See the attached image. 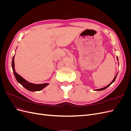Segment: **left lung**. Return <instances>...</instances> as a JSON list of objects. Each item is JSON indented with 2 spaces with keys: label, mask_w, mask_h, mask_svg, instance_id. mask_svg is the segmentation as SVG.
Instances as JSON below:
<instances>
[{
  "label": "left lung",
  "mask_w": 131,
  "mask_h": 131,
  "mask_svg": "<svg viewBox=\"0 0 131 131\" xmlns=\"http://www.w3.org/2000/svg\"><path fill=\"white\" fill-rule=\"evenodd\" d=\"M117 58V61H118V57H116ZM118 64H119V63H118ZM117 73H117V74H116V75H115V77H114V79H113V81H112V82H111L110 83V84H109V85H107V86H105V87H104V88H101V89H96V90H94V91H102V90H105V89H106V88H108V87L109 86H110L111 85H112V84H113V83L114 82V81L115 80V79H116V77H117Z\"/></svg>",
  "instance_id": "left-lung-1"
}]
</instances>
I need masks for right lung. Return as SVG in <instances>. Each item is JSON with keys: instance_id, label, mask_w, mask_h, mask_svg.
Wrapping results in <instances>:
<instances>
[{"instance_id": "add662e5", "label": "right lung", "mask_w": 131, "mask_h": 131, "mask_svg": "<svg viewBox=\"0 0 131 131\" xmlns=\"http://www.w3.org/2000/svg\"><path fill=\"white\" fill-rule=\"evenodd\" d=\"M14 58H15V56L13 57V61H12V68H13L14 75L16 78V79L18 83H19V84H20L22 86L24 87L25 89H26L27 90L31 91V92H34V91H39L42 90L43 89L46 88L47 85H49V83H43V84H33V83L28 82L26 80H25L24 78H23L21 76H20V75L16 72L15 69Z\"/></svg>"}]
</instances>
